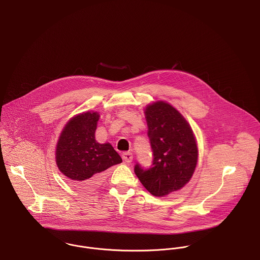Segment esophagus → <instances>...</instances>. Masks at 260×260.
I'll use <instances>...</instances> for the list:
<instances>
[{"instance_id": "1", "label": "esophagus", "mask_w": 260, "mask_h": 260, "mask_svg": "<svg viewBox=\"0 0 260 260\" xmlns=\"http://www.w3.org/2000/svg\"><path fill=\"white\" fill-rule=\"evenodd\" d=\"M122 158L126 163H131L133 160V154L131 152H124L122 154Z\"/></svg>"}]
</instances>
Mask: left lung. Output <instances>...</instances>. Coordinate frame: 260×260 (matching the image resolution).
<instances>
[{"label": "left lung", "mask_w": 260, "mask_h": 260, "mask_svg": "<svg viewBox=\"0 0 260 260\" xmlns=\"http://www.w3.org/2000/svg\"><path fill=\"white\" fill-rule=\"evenodd\" d=\"M145 115L153 162L148 169L137 163L134 172L149 192L163 197L189 182L198 162V147L189 123L170 104H151Z\"/></svg>", "instance_id": "obj_1"}]
</instances>
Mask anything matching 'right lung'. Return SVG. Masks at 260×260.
<instances>
[{"mask_svg":"<svg viewBox=\"0 0 260 260\" xmlns=\"http://www.w3.org/2000/svg\"><path fill=\"white\" fill-rule=\"evenodd\" d=\"M99 115L86 112L71 119L63 128L56 146V165L72 185L93 189L102 180L104 171L120 164L121 157L109 144L95 140Z\"/></svg>","mask_w":260,"mask_h":260,"instance_id":"add662e5","label":"right lung"}]
</instances>
